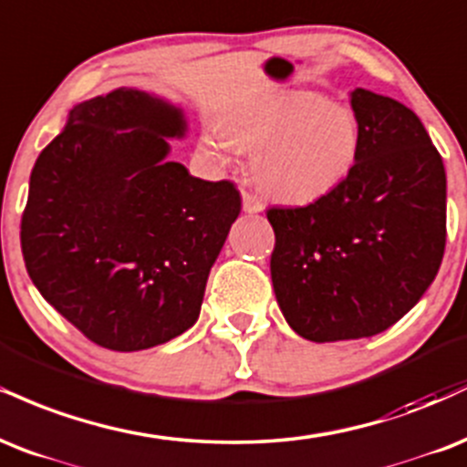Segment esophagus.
<instances>
[{
    "label": "esophagus",
    "instance_id": "34e87169",
    "mask_svg": "<svg viewBox=\"0 0 467 467\" xmlns=\"http://www.w3.org/2000/svg\"><path fill=\"white\" fill-rule=\"evenodd\" d=\"M243 210L246 213H260L265 210V202L257 199V196L251 194V192H243Z\"/></svg>",
    "mask_w": 467,
    "mask_h": 467
}]
</instances>
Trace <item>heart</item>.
I'll return each instance as SVG.
<instances>
[{"instance_id": "1", "label": "heart", "mask_w": 467, "mask_h": 467, "mask_svg": "<svg viewBox=\"0 0 467 467\" xmlns=\"http://www.w3.org/2000/svg\"><path fill=\"white\" fill-rule=\"evenodd\" d=\"M218 135L235 150L251 152V177L266 196L308 205L332 194L352 174L363 148V124L348 104L312 91H275L223 115ZM202 146L221 155L223 144Z\"/></svg>"}]
</instances>
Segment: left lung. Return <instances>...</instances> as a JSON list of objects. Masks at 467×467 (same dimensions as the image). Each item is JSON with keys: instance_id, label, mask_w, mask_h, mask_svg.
Returning <instances> with one entry per match:
<instances>
[{"instance_id": "8db88e82", "label": "left lung", "mask_w": 467, "mask_h": 467, "mask_svg": "<svg viewBox=\"0 0 467 467\" xmlns=\"http://www.w3.org/2000/svg\"><path fill=\"white\" fill-rule=\"evenodd\" d=\"M363 148L306 207H271V279L288 326L315 343L385 332L426 293L446 249V170L420 118L354 89Z\"/></svg>"}]
</instances>
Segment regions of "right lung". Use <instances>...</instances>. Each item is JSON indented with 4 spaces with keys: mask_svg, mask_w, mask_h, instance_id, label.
Listing matches in <instances>:
<instances>
[{
    "mask_svg": "<svg viewBox=\"0 0 467 467\" xmlns=\"http://www.w3.org/2000/svg\"><path fill=\"white\" fill-rule=\"evenodd\" d=\"M179 107L119 87L76 104L38 155L21 216L27 275L113 352L155 348L199 319L210 268L240 213L232 181L170 161Z\"/></svg>",
    "mask_w": 467,
    "mask_h": 467,
    "instance_id": "add662e5",
    "label": "right lung"
}]
</instances>
